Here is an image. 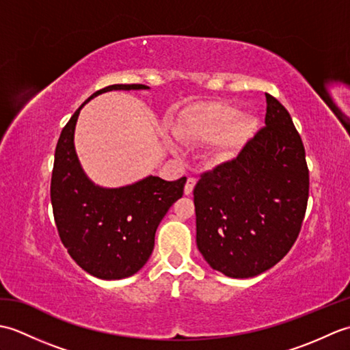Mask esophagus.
I'll return each mask as SVG.
<instances>
[{"label":"esophagus","instance_id":"34e87169","mask_svg":"<svg viewBox=\"0 0 350 350\" xmlns=\"http://www.w3.org/2000/svg\"><path fill=\"white\" fill-rule=\"evenodd\" d=\"M196 183H197V179H196V177H188L187 185H185V194H187V196L192 194V191H194Z\"/></svg>","mask_w":350,"mask_h":350}]
</instances>
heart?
<instances>
[{
	"mask_svg": "<svg viewBox=\"0 0 350 350\" xmlns=\"http://www.w3.org/2000/svg\"><path fill=\"white\" fill-rule=\"evenodd\" d=\"M256 120L248 114L236 113L222 102H203L185 109L171 124L173 135L183 144L211 143L221 159L232 158L251 138Z\"/></svg>",
	"mask_w": 350,
	"mask_h": 350,
	"instance_id": "1",
	"label": "heart"
}]
</instances>
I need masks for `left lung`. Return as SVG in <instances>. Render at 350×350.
<instances>
[{
  "label": "left lung",
  "mask_w": 350,
  "mask_h": 350,
  "mask_svg": "<svg viewBox=\"0 0 350 350\" xmlns=\"http://www.w3.org/2000/svg\"><path fill=\"white\" fill-rule=\"evenodd\" d=\"M265 128L194 188L197 247L212 269L250 278L277 265L301 232L310 177L288 111L266 93Z\"/></svg>",
  "instance_id": "left-lung-1"
}]
</instances>
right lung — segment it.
<instances>
[{
    "label": "right lung",
    "mask_w": 350,
    "mask_h": 350,
    "mask_svg": "<svg viewBox=\"0 0 350 350\" xmlns=\"http://www.w3.org/2000/svg\"><path fill=\"white\" fill-rule=\"evenodd\" d=\"M146 88L143 84H114L93 93L70 117L55 147L51 203L58 234L77 265L100 280L131 277L147 263L156 228L183 196L187 183V177L167 182L148 176L128 187L102 188L81 167L73 144L81 108L102 93Z\"/></svg>",
    "instance_id": "1"
}]
</instances>
